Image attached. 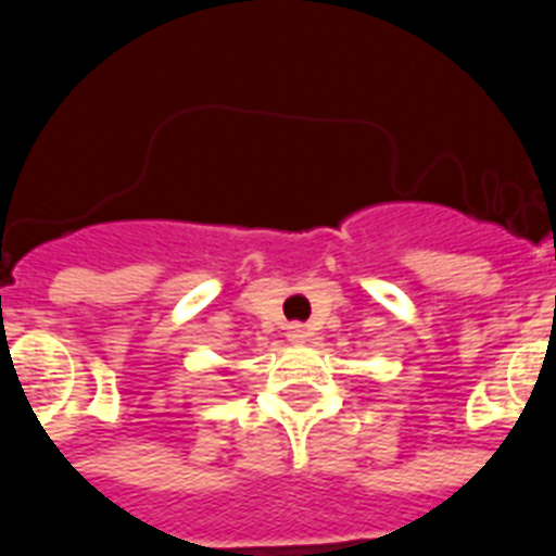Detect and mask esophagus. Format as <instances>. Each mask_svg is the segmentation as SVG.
<instances>
[{
  "mask_svg": "<svg viewBox=\"0 0 556 556\" xmlns=\"http://www.w3.org/2000/svg\"><path fill=\"white\" fill-rule=\"evenodd\" d=\"M287 337L292 339V342H306V337H308V328L303 326V323H292V326L287 328Z\"/></svg>",
  "mask_w": 556,
  "mask_h": 556,
  "instance_id": "34e87169",
  "label": "esophagus"
}]
</instances>
